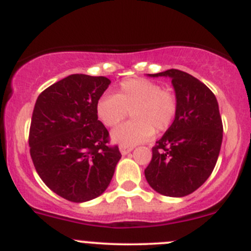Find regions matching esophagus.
<instances>
[{"mask_svg":"<svg viewBox=\"0 0 251 251\" xmlns=\"http://www.w3.org/2000/svg\"><path fill=\"white\" fill-rule=\"evenodd\" d=\"M132 151H133L132 147H120V153L123 154V155H126V154H128Z\"/></svg>","mask_w":251,"mask_h":251,"instance_id":"1","label":"esophagus"}]
</instances>
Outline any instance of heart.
<instances>
[{
	"instance_id": "obj_1",
	"label": "heart",
	"mask_w": 251,
	"mask_h": 251,
	"mask_svg": "<svg viewBox=\"0 0 251 251\" xmlns=\"http://www.w3.org/2000/svg\"><path fill=\"white\" fill-rule=\"evenodd\" d=\"M131 110L133 120L113 130L110 137L120 147H133L156 132L168 130L177 113L176 96L146 78H131L120 83L115 96H104L96 105L103 125L114 127Z\"/></svg>"
}]
</instances>
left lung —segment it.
I'll use <instances>...</instances> for the list:
<instances>
[{
    "label": "left lung",
    "mask_w": 251,
    "mask_h": 251,
    "mask_svg": "<svg viewBox=\"0 0 251 251\" xmlns=\"http://www.w3.org/2000/svg\"><path fill=\"white\" fill-rule=\"evenodd\" d=\"M148 76L171 78L177 113L165 135L153 147L144 176L155 192L181 198L198 189L216 165L224 132L219 103L203 82L181 70Z\"/></svg>",
    "instance_id": "8db88e82"
}]
</instances>
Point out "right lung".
Instances as JSON below:
<instances>
[{"label":"right lung","mask_w":251,"mask_h":251,"mask_svg":"<svg viewBox=\"0 0 251 251\" xmlns=\"http://www.w3.org/2000/svg\"><path fill=\"white\" fill-rule=\"evenodd\" d=\"M110 80L73 74L37 97L30 126V155L45 184L67 201L83 203L104 193L121 158L96 105Z\"/></svg>","instance_id":"1"}]
</instances>
